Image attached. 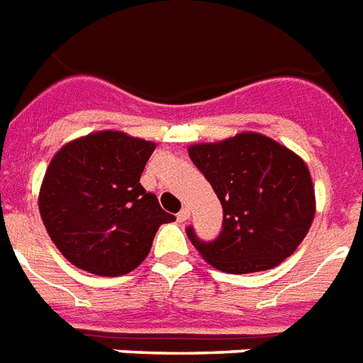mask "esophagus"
<instances>
[{
	"mask_svg": "<svg viewBox=\"0 0 363 363\" xmlns=\"http://www.w3.org/2000/svg\"><path fill=\"white\" fill-rule=\"evenodd\" d=\"M189 217H190L189 208H182L181 211H179V213H177V219H179V221H181V223L189 221Z\"/></svg>",
	"mask_w": 363,
	"mask_h": 363,
	"instance_id": "esophagus-1",
	"label": "esophagus"
}]
</instances>
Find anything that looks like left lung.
Returning a JSON list of instances; mask_svg holds the SVG:
<instances>
[{"label":"left lung","mask_w":363,"mask_h":363,"mask_svg":"<svg viewBox=\"0 0 363 363\" xmlns=\"http://www.w3.org/2000/svg\"><path fill=\"white\" fill-rule=\"evenodd\" d=\"M189 155L223 206L216 240L190 242L216 269L256 273L277 267L304 240L315 213L306 163L264 134L240 133L216 144H194Z\"/></svg>","instance_id":"1"}]
</instances>
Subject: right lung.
Here are the masks:
<instances>
[{
    "label": "right lung",
    "instance_id": "right-lung-1",
    "mask_svg": "<svg viewBox=\"0 0 363 363\" xmlns=\"http://www.w3.org/2000/svg\"><path fill=\"white\" fill-rule=\"evenodd\" d=\"M154 150V142L101 130L53 155L38 208L48 235L72 265L101 277L127 275L146 259L161 225L174 221L140 184Z\"/></svg>",
    "mask_w": 363,
    "mask_h": 363
}]
</instances>
